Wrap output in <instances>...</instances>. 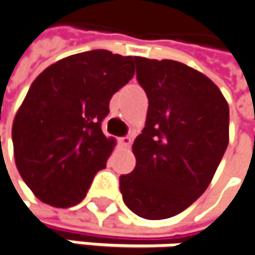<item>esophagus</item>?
<instances>
[{
    "label": "esophagus",
    "instance_id": "34e87169",
    "mask_svg": "<svg viewBox=\"0 0 255 255\" xmlns=\"http://www.w3.org/2000/svg\"><path fill=\"white\" fill-rule=\"evenodd\" d=\"M131 141H132V140H131L129 137H121V138H120V144H121L123 147H126V148H128V147L131 145Z\"/></svg>",
    "mask_w": 255,
    "mask_h": 255
}]
</instances>
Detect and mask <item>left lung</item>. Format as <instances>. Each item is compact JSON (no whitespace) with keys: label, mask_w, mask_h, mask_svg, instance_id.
Returning <instances> with one entry per match:
<instances>
[{"label":"left lung","mask_w":255,"mask_h":255,"mask_svg":"<svg viewBox=\"0 0 255 255\" xmlns=\"http://www.w3.org/2000/svg\"><path fill=\"white\" fill-rule=\"evenodd\" d=\"M134 59L148 111L132 144L135 169L120 177V189L135 215L166 219L209 186L230 141V107L199 70L169 59Z\"/></svg>","instance_id":"left-lung-1"}]
</instances>
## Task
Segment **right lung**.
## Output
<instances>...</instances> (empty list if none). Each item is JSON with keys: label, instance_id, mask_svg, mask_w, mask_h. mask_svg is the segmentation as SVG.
<instances>
[{"label": "right lung", "instance_id": "1", "mask_svg": "<svg viewBox=\"0 0 255 255\" xmlns=\"http://www.w3.org/2000/svg\"><path fill=\"white\" fill-rule=\"evenodd\" d=\"M134 57L91 50L46 68L14 117L15 166L41 202L70 208L86 196L117 140L102 132L110 99L134 76Z\"/></svg>", "mask_w": 255, "mask_h": 255}]
</instances>
